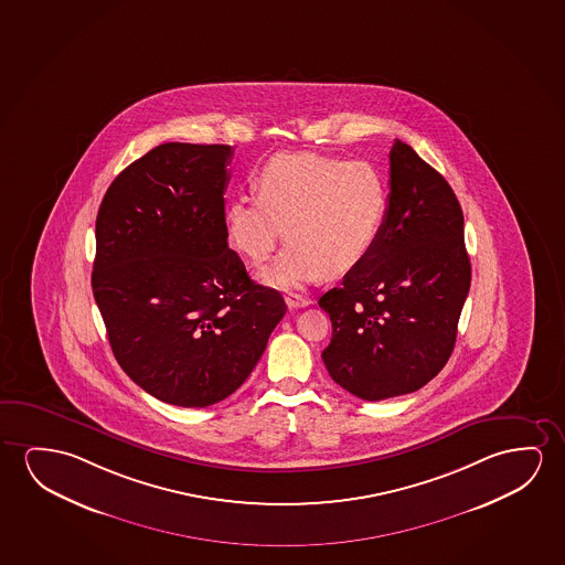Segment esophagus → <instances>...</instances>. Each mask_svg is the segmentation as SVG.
I'll use <instances>...</instances> for the list:
<instances>
[{
    "mask_svg": "<svg viewBox=\"0 0 565 565\" xmlns=\"http://www.w3.org/2000/svg\"><path fill=\"white\" fill-rule=\"evenodd\" d=\"M286 303L289 309H303L307 305L311 303L307 297L299 294H287L286 295Z\"/></svg>",
    "mask_w": 565,
    "mask_h": 565,
    "instance_id": "34e87169",
    "label": "esophagus"
}]
</instances>
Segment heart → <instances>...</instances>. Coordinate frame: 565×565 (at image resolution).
Segmentation results:
<instances>
[{"label": "heart", "mask_w": 565, "mask_h": 565, "mask_svg": "<svg viewBox=\"0 0 565 565\" xmlns=\"http://www.w3.org/2000/svg\"><path fill=\"white\" fill-rule=\"evenodd\" d=\"M258 196L225 207L231 243L248 260L264 262L286 227V248L260 271L270 286L299 287L340 276L367 258L385 227L388 189L367 161H342L311 151L279 153L262 164Z\"/></svg>", "instance_id": "heart-1"}]
</instances>
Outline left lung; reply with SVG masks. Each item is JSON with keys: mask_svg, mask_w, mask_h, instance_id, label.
I'll return each mask as SVG.
<instances>
[{"mask_svg": "<svg viewBox=\"0 0 565 565\" xmlns=\"http://www.w3.org/2000/svg\"><path fill=\"white\" fill-rule=\"evenodd\" d=\"M470 289L465 217L449 182L401 139L385 227L367 258L319 299L332 320L322 361L363 401L414 393L449 361Z\"/></svg>", "mask_w": 565, "mask_h": 565, "instance_id": "left-lung-1", "label": "left lung"}]
</instances>
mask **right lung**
Segmentation results:
<instances>
[{
  "label": "right lung",
  "mask_w": 565,
  "mask_h": 565,
  "mask_svg": "<svg viewBox=\"0 0 565 565\" xmlns=\"http://www.w3.org/2000/svg\"><path fill=\"white\" fill-rule=\"evenodd\" d=\"M231 156V146H157L98 207L90 284L113 353L136 385L182 408L235 393L287 311L227 245Z\"/></svg>",
  "instance_id": "1"
}]
</instances>
